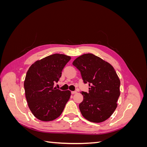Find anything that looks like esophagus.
Listing matches in <instances>:
<instances>
[{"label":"esophagus","mask_w":147,"mask_h":147,"mask_svg":"<svg viewBox=\"0 0 147 147\" xmlns=\"http://www.w3.org/2000/svg\"><path fill=\"white\" fill-rule=\"evenodd\" d=\"M71 93H72V94H76V93H77V91H71Z\"/></svg>","instance_id":"34e87169"}]
</instances>
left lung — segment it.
Returning a JSON list of instances; mask_svg holds the SVG:
<instances>
[{"instance_id": "8db88e82", "label": "left lung", "mask_w": 147, "mask_h": 147, "mask_svg": "<svg viewBox=\"0 0 147 147\" xmlns=\"http://www.w3.org/2000/svg\"><path fill=\"white\" fill-rule=\"evenodd\" d=\"M72 64L90 86L88 93L82 92L83 100L79 109L83 117L93 123L105 121L116 109L120 95V81L114 68L90 53L79 56Z\"/></svg>"}]
</instances>
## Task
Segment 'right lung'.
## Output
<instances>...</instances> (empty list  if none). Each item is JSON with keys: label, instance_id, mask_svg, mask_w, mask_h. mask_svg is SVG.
I'll use <instances>...</instances> for the list:
<instances>
[{"label": "right lung", "instance_id": "add662e5", "mask_svg": "<svg viewBox=\"0 0 147 147\" xmlns=\"http://www.w3.org/2000/svg\"><path fill=\"white\" fill-rule=\"evenodd\" d=\"M70 59L64 55L54 54L36 61L28 70L24 83L26 98L31 112L41 121L58 118L70 99V91H61L53 85L59 81Z\"/></svg>", "mask_w": 147, "mask_h": 147}]
</instances>
